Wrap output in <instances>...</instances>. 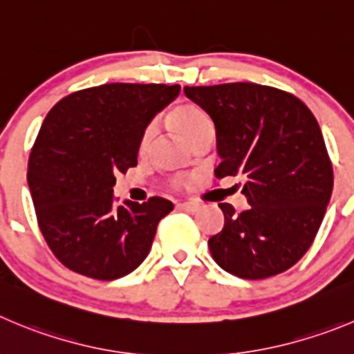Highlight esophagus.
<instances>
[{
	"label": "esophagus",
	"mask_w": 354,
	"mask_h": 354,
	"mask_svg": "<svg viewBox=\"0 0 354 354\" xmlns=\"http://www.w3.org/2000/svg\"><path fill=\"white\" fill-rule=\"evenodd\" d=\"M178 207H180V209H183V211H188V213H196V211L201 209V204H197V203H181V204H178Z\"/></svg>",
	"instance_id": "esophagus-1"
}]
</instances>
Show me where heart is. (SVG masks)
I'll return each instance as SVG.
<instances>
[{
    "mask_svg": "<svg viewBox=\"0 0 354 354\" xmlns=\"http://www.w3.org/2000/svg\"><path fill=\"white\" fill-rule=\"evenodd\" d=\"M171 124L173 127L180 132V136L187 141L190 147L199 143L201 140L207 136H213L214 134V124L211 120L209 115L203 110L197 104L192 102H183V104H178L173 111H171ZM155 124L150 122L147 127L143 129L140 138V153L145 155L148 153V150L151 148L155 138ZM185 185V181L181 178H174L169 181L171 188H181Z\"/></svg>",
    "mask_w": 354,
    "mask_h": 354,
    "instance_id": "heart-1",
    "label": "heart"
}]
</instances>
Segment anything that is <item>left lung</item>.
Here are the masks:
<instances>
[{"label":"left lung","instance_id":"left-lung-1","mask_svg":"<svg viewBox=\"0 0 354 354\" xmlns=\"http://www.w3.org/2000/svg\"><path fill=\"white\" fill-rule=\"evenodd\" d=\"M216 127L218 178L243 176L250 207L222 203L225 225L207 243L214 262L266 279L311 248L333 188L332 160L311 110L290 92L252 82L185 87Z\"/></svg>","mask_w":354,"mask_h":354}]
</instances>
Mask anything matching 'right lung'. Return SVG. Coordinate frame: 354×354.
Listing matches in <instances>:
<instances>
[{
	"label": "right lung",
	"mask_w": 354,
	"mask_h": 354,
	"mask_svg": "<svg viewBox=\"0 0 354 354\" xmlns=\"http://www.w3.org/2000/svg\"><path fill=\"white\" fill-rule=\"evenodd\" d=\"M180 85L104 84L73 92L43 120L28 164L36 220L55 259L111 281L136 269L173 203L113 196L115 174L138 164L140 138Z\"/></svg>",
	"instance_id": "obj_1"
}]
</instances>
